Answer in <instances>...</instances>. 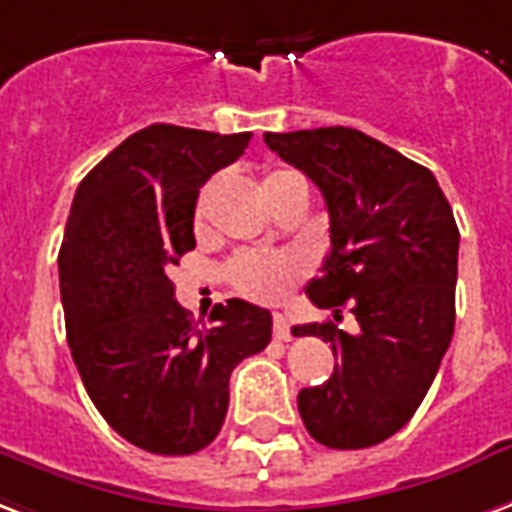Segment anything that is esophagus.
<instances>
[{
	"mask_svg": "<svg viewBox=\"0 0 512 512\" xmlns=\"http://www.w3.org/2000/svg\"><path fill=\"white\" fill-rule=\"evenodd\" d=\"M274 336L279 342H290L293 339V328L287 323L285 314H274Z\"/></svg>",
	"mask_w": 512,
	"mask_h": 512,
	"instance_id": "34e87169",
	"label": "esophagus"
}]
</instances>
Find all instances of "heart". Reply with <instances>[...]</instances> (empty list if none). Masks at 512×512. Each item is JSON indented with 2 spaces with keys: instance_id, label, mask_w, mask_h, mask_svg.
<instances>
[{
  "instance_id": "heart-1",
  "label": "heart",
  "mask_w": 512,
  "mask_h": 512,
  "mask_svg": "<svg viewBox=\"0 0 512 512\" xmlns=\"http://www.w3.org/2000/svg\"><path fill=\"white\" fill-rule=\"evenodd\" d=\"M293 184H304V179L290 168H268L260 179V189L268 203H274L276 195ZM214 192H217V181H208L206 187L200 189L198 200H195V214H192L195 233L206 230ZM301 274H304V263H301V257L290 255V252H274V255L271 252H241L227 266V279L238 293L255 298V301H266V304L282 301L287 290L301 279Z\"/></svg>"
}]
</instances>
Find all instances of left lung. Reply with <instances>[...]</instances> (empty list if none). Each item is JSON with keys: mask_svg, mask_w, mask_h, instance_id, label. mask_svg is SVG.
Instances as JSON below:
<instances>
[{"mask_svg": "<svg viewBox=\"0 0 512 512\" xmlns=\"http://www.w3.org/2000/svg\"><path fill=\"white\" fill-rule=\"evenodd\" d=\"M263 140L320 187L331 217V252L306 295L333 320L293 331L331 342L339 366L298 393V412L320 445L372 448L415 415L453 339V208L429 168L352 127ZM344 305L359 320L355 334L335 325Z\"/></svg>", "mask_w": 512, "mask_h": 512, "instance_id": "1", "label": "left lung"}]
</instances>
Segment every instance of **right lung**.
I'll return each mask as SVG.
<instances>
[{
  "label": "right lung",
  "mask_w": 512,
  "mask_h": 512,
  "mask_svg": "<svg viewBox=\"0 0 512 512\" xmlns=\"http://www.w3.org/2000/svg\"><path fill=\"white\" fill-rule=\"evenodd\" d=\"M249 138L151 124L75 189L59 249L67 342L94 407L140 450L189 456L211 445L230 372L271 342V312L238 298L198 328L168 276L195 249L200 187Z\"/></svg>",
  "instance_id": "1"
}]
</instances>
